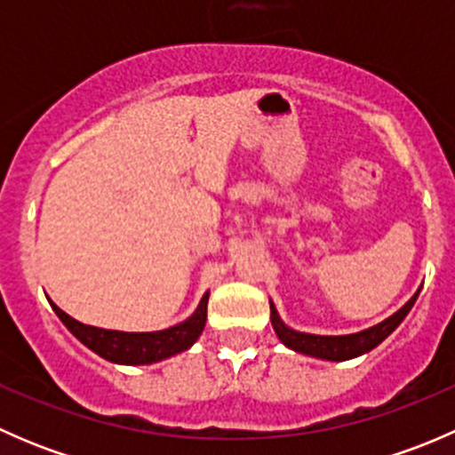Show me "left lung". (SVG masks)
<instances>
[{
    "label": "left lung",
    "instance_id": "1",
    "mask_svg": "<svg viewBox=\"0 0 455 455\" xmlns=\"http://www.w3.org/2000/svg\"><path fill=\"white\" fill-rule=\"evenodd\" d=\"M423 288V286H420ZM419 292H414L410 301L403 306L401 310H396L392 316H387L380 323L371 325V328L361 330V332L352 334H310V332H299V330H292L291 325H286L279 316L277 308L270 301V323H273L275 334H277L279 341L283 343L291 350L299 352V355L313 356V359L321 361H350L356 359L361 355H368L370 350H374L379 343H383L398 325L403 323L407 315H410L411 306L419 299Z\"/></svg>",
    "mask_w": 455,
    "mask_h": 455
}]
</instances>
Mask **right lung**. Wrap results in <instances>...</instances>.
Listing matches in <instances>:
<instances>
[{"mask_svg": "<svg viewBox=\"0 0 455 455\" xmlns=\"http://www.w3.org/2000/svg\"><path fill=\"white\" fill-rule=\"evenodd\" d=\"M206 304H209V291L202 295L194 315L172 328L156 330V332H123V330H105L81 323L75 316L63 313L54 301H50L59 319L85 347L109 363L118 365H151L189 350L204 330Z\"/></svg>", "mask_w": 455, "mask_h": 455, "instance_id": "add662e5", "label": "right lung"}]
</instances>
